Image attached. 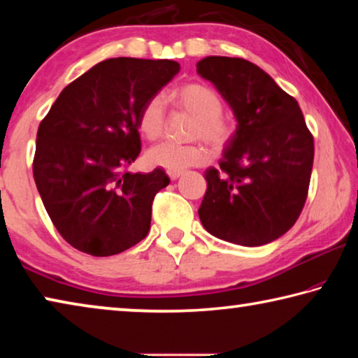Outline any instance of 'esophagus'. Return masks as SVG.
Masks as SVG:
<instances>
[{
	"label": "esophagus",
	"mask_w": 358,
	"mask_h": 358,
	"mask_svg": "<svg viewBox=\"0 0 358 358\" xmlns=\"http://www.w3.org/2000/svg\"><path fill=\"white\" fill-rule=\"evenodd\" d=\"M167 175L171 180H177L183 175V171H167Z\"/></svg>",
	"instance_id": "34e87169"
}]
</instances>
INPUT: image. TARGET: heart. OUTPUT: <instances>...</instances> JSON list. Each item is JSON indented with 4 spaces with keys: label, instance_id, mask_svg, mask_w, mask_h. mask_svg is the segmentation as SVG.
Returning <instances> with one entry per match:
<instances>
[{
    "label": "heart",
    "instance_id": "1",
    "mask_svg": "<svg viewBox=\"0 0 358 358\" xmlns=\"http://www.w3.org/2000/svg\"><path fill=\"white\" fill-rule=\"evenodd\" d=\"M167 99L194 115L191 129L192 137L203 138L216 150L224 148L232 141L235 132L234 124L222 115V101L220 94L208 85L197 82L186 83L169 93ZM164 102L161 96H153L145 102L138 113V131L148 141H156L164 129ZM145 159L153 167H162L166 171H185L191 166L203 164L208 159V151L197 142L183 145L162 142L150 148L145 155Z\"/></svg>",
    "mask_w": 358,
    "mask_h": 358
}]
</instances>
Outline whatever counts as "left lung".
<instances>
[{
    "label": "left lung",
    "instance_id": "8db88e82",
    "mask_svg": "<svg viewBox=\"0 0 358 358\" xmlns=\"http://www.w3.org/2000/svg\"><path fill=\"white\" fill-rule=\"evenodd\" d=\"M197 74L215 85L237 120L220 171H205L199 217L229 243H270L299 220L310 187L314 141L299 102L243 58L207 57Z\"/></svg>",
    "mask_w": 358,
    "mask_h": 358
}]
</instances>
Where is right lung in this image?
Instances as JSON below:
<instances>
[{"mask_svg":"<svg viewBox=\"0 0 358 358\" xmlns=\"http://www.w3.org/2000/svg\"><path fill=\"white\" fill-rule=\"evenodd\" d=\"M172 59L110 58L69 83L41 121L33 175L59 235L106 257L147 237L151 203L171 180L131 173L141 153L138 113L178 74Z\"/></svg>","mask_w":358,"mask_h":358,"instance_id":"obj_1","label":"right lung"}]
</instances>
